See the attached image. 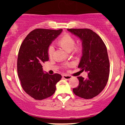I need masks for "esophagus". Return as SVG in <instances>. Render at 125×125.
Instances as JSON below:
<instances>
[{
    "label": "esophagus",
    "instance_id": "1",
    "mask_svg": "<svg viewBox=\"0 0 125 125\" xmlns=\"http://www.w3.org/2000/svg\"><path fill=\"white\" fill-rule=\"evenodd\" d=\"M62 76L64 79H66V80H70L72 78V77L71 76L67 75V74H63Z\"/></svg>",
    "mask_w": 125,
    "mask_h": 125
}]
</instances>
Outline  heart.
I'll return each instance as SVG.
<instances>
[{
  "mask_svg": "<svg viewBox=\"0 0 125 125\" xmlns=\"http://www.w3.org/2000/svg\"><path fill=\"white\" fill-rule=\"evenodd\" d=\"M57 44L67 52L73 51L76 54H80L82 52V46L81 45H75L76 39L72 35L69 33L64 34L58 41ZM54 53V48L49 46L48 48V54L49 58H52Z\"/></svg>",
  "mask_w": 125,
  "mask_h": 125,
  "instance_id": "b5f03b06",
  "label": "heart"
}]
</instances>
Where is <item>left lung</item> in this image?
Segmentation results:
<instances>
[{
	"label": "left lung",
	"instance_id": "obj_1",
	"mask_svg": "<svg viewBox=\"0 0 125 125\" xmlns=\"http://www.w3.org/2000/svg\"><path fill=\"white\" fill-rule=\"evenodd\" d=\"M82 41L83 54L78 67L88 72V77H77L79 83L73 92L82 98L92 99L104 89L108 81L110 64L105 44L89 29H67Z\"/></svg>",
	"mask_w": 125,
	"mask_h": 125
}]
</instances>
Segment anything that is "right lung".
<instances>
[{"instance_id": "right-lung-1", "label": "right lung", "mask_w": 125, "mask_h": 125, "mask_svg": "<svg viewBox=\"0 0 125 125\" xmlns=\"http://www.w3.org/2000/svg\"><path fill=\"white\" fill-rule=\"evenodd\" d=\"M62 29H36L27 35L19 51L17 69L23 89L36 100H43L53 94L60 74L43 72L42 64L48 61V48Z\"/></svg>"}]
</instances>
